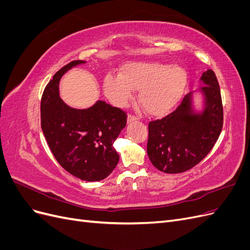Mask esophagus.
Instances as JSON below:
<instances>
[{"label":"esophagus","instance_id":"1","mask_svg":"<svg viewBox=\"0 0 250 250\" xmlns=\"http://www.w3.org/2000/svg\"><path fill=\"white\" fill-rule=\"evenodd\" d=\"M138 118L133 116V115H128V122H132V121H135Z\"/></svg>","mask_w":250,"mask_h":250}]
</instances>
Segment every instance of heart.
I'll use <instances>...</instances> for the list:
<instances>
[{"label":"heart","instance_id":"obj_1","mask_svg":"<svg viewBox=\"0 0 250 250\" xmlns=\"http://www.w3.org/2000/svg\"><path fill=\"white\" fill-rule=\"evenodd\" d=\"M188 82V74L179 65L155 62H130L120 75H107L103 87L108 99L117 106H125L139 90V102L150 115L162 116L180 99Z\"/></svg>","mask_w":250,"mask_h":250}]
</instances>
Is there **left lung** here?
Masks as SVG:
<instances>
[{
    "label": "left lung",
    "mask_w": 250,
    "mask_h": 250,
    "mask_svg": "<svg viewBox=\"0 0 250 250\" xmlns=\"http://www.w3.org/2000/svg\"><path fill=\"white\" fill-rule=\"evenodd\" d=\"M200 87L204 97L202 112H194L192 93L185 96L177 108L148 125L147 153L156 169L183 173L195 167L213 149L223 126L220 87L214 71L202 74Z\"/></svg>",
    "instance_id": "1"
}]
</instances>
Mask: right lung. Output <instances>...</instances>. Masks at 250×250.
I'll return each mask as SVG.
<instances>
[{"label":"right lung","instance_id":"add662e5","mask_svg":"<svg viewBox=\"0 0 250 250\" xmlns=\"http://www.w3.org/2000/svg\"><path fill=\"white\" fill-rule=\"evenodd\" d=\"M83 60L62 67L44 87L41 102L42 129L53 155L72 175L86 181L106 178L119 163L113 142L126 126V112L104 101L86 109L72 108L60 99L59 81Z\"/></svg>","mask_w":250,"mask_h":250}]
</instances>
